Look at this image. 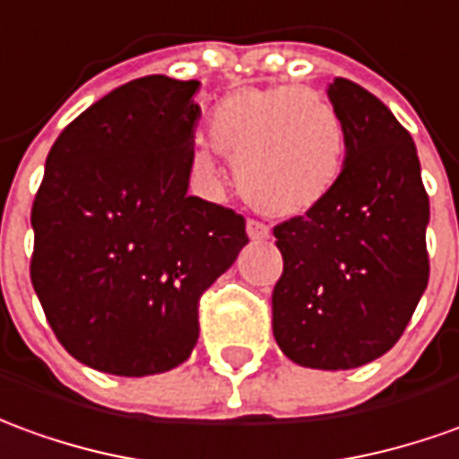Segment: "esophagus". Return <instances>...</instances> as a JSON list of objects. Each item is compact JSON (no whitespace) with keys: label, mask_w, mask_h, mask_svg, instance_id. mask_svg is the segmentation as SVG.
Here are the masks:
<instances>
[{"label":"esophagus","mask_w":459,"mask_h":459,"mask_svg":"<svg viewBox=\"0 0 459 459\" xmlns=\"http://www.w3.org/2000/svg\"><path fill=\"white\" fill-rule=\"evenodd\" d=\"M246 229H248V236H251L253 240L271 238V229H268V223H263V221H258V219H248Z\"/></svg>","instance_id":"34e87169"}]
</instances>
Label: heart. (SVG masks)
Listing matches in <instances>:
<instances>
[{"mask_svg":"<svg viewBox=\"0 0 459 459\" xmlns=\"http://www.w3.org/2000/svg\"><path fill=\"white\" fill-rule=\"evenodd\" d=\"M206 134L233 163L243 198L271 216H300L316 208L345 171V121L316 89H240L211 111ZM188 161L198 178L208 184L219 178V163L206 149H194Z\"/></svg>","mask_w":459,"mask_h":459,"instance_id":"obj_1","label":"heart"}]
</instances>
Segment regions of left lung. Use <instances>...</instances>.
I'll list each match as a JSON object with an SVG mask.
<instances>
[{"mask_svg":"<svg viewBox=\"0 0 459 459\" xmlns=\"http://www.w3.org/2000/svg\"><path fill=\"white\" fill-rule=\"evenodd\" d=\"M328 96L348 129L345 171L323 204L273 229V335L303 368L351 370L400 341L428 288L430 198L390 108L341 76Z\"/></svg>","mask_w":459,"mask_h":459,"instance_id":"1","label":"left lung"}]
</instances>
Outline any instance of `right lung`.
<instances>
[{
	"instance_id": "obj_1",
	"label": "right lung",
	"mask_w": 459,
	"mask_h": 459,
	"mask_svg": "<svg viewBox=\"0 0 459 459\" xmlns=\"http://www.w3.org/2000/svg\"><path fill=\"white\" fill-rule=\"evenodd\" d=\"M198 82L141 76L54 141L31 206V285L56 341L94 370L166 373L198 300L248 243L233 208L188 196Z\"/></svg>"
}]
</instances>
